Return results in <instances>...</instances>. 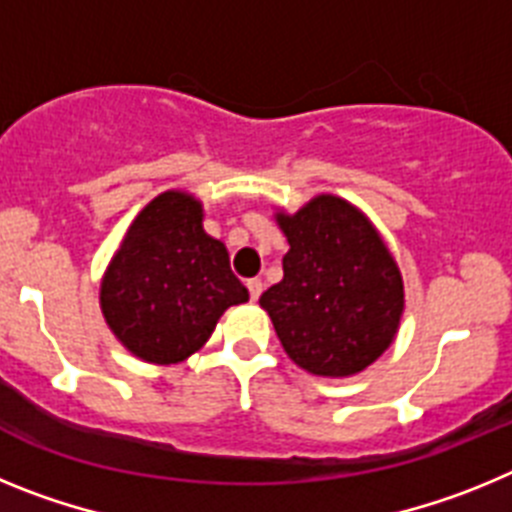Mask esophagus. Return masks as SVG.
Returning a JSON list of instances; mask_svg holds the SVG:
<instances>
[{
  "instance_id": "esophagus-1",
  "label": "esophagus",
  "mask_w": 512,
  "mask_h": 512,
  "mask_svg": "<svg viewBox=\"0 0 512 512\" xmlns=\"http://www.w3.org/2000/svg\"><path fill=\"white\" fill-rule=\"evenodd\" d=\"M246 287H248V295H251V300H259L261 292H264V282H261V279H248Z\"/></svg>"
}]
</instances>
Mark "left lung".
Masks as SVG:
<instances>
[{"label":"left lung","mask_w":512,"mask_h":512,"mask_svg":"<svg viewBox=\"0 0 512 512\" xmlns=\"http://www.w3.org/2000/svg\"><path fill=\"white\" fill-rule=\"evenodd\" d=\"M289 251L284 279L261 295L284 351L320 377L377 361L402 315V277L374 225L341 197L320 194L277 215Z\"/></svg>","instance_id":"obj_1"}]
</instances>
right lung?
I'll list each match as a JSON object with an SVG mask.
<instances>
[{
	"instance_id": "right-lung-1",
	"label": "right lung",
	"mask_w": 512,
	"mask_h": 512,
	"mask_svg": "<svg viewBox=\"0 0 512 512\" xmlns=\"http://www.w3.org/2000/svg\"><path fill=\"white\" fill-rule=\"evenodd\" d=\"M102 312L122 346L151 364H176L205 346L248 289L230 271L228 248L202 230V205L164 192L130 225L102 279Z\"/></svg>"
}]
</instances>
